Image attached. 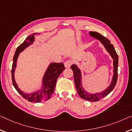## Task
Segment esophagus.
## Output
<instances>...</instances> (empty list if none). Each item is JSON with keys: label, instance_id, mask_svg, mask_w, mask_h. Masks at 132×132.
Listing matches in <instances>:
<instances>
[{"label": "esophagus", "instance_id": "esophagus-1", "mask_svg": "<svg viewBox=\"0 0 132 132\" xmlns=\"http://www.w3.org/2000/svg\"><path fill=\"white\" fill-rule=\"evenodd\" d=\"M72 64V61L71 60H67L64 62V65L67 68H70Z\"/></svg>", "mask_w": 132, "mask_h": 132}]
</instances>
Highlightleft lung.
I'll return each mask as SVG.
<instances>
[{"label": "left lung", "instance_id": "left-lung-1", "mask_svg": "<svg viewBox=\"0 0 132 132\" xmlns=\"http://www.w3.org/2000/svg\"><path fill=\"white\" fill-rule=\"evenodd\" d=\"M90 34L93 37L96 38V39H98L103 44L106 50L109 52L111 57L113 58V65H114V70H113L114 74H113V79L110 86L108 87V88H106L104 92L95 93V94L89 93L84 90L81 84V74L80 69L77 67L76 65H72L71 66V68L72 69L73 74H74L75 85H76L77 91L79 96L82 99L93 102V101H98L107 96L115 87L116 84L117 83V75H118V73H117V70H118V55L116 52L114 46L107 38L96 32H90Z\"/></svg>", "mask_w": 132, "mask_h": 132}]
</instances>
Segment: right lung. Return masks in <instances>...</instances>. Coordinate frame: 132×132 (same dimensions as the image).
Listing matches in <instances>:
<instances>
[{
  "mask_svg": "<svg viewBox=\"0 0 132 132\" xmlns=\"http://www.w3.org/2000/svg\"><path fill=\"white\" fill-rule=\"evenodd\" d=\"M36 34H33L28 36L23 43L18 46L13 56V64H12V80L14 87L24 98L30 102L39 103L43 101L47 100L51 98V96H52L54 91L57 79L59 77L60 75L61 74V72L65 70V67L62 62H61V63L53 62V63L50 64L44 76L43 81H42L43 84H42V88L38 92L31 93V94H26V93L22 92L18 88L16 83L15 82V78H14V72H15V68L16 67L18 57L20 52L33 43L34 41V35Z\"/></svg>",
  "mask_w": 132,
  "mask_h": 132,
  "instance_id": "add662e5",
  "label": "right lung"
}]
</instances>
